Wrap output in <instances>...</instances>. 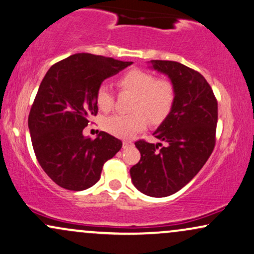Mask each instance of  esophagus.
<instances>
[{"instance_id":"obj_1","label":"esophagus","mask_w":254,"mask_h":254,"mask_svg":"<svg viewBox=\"0 0 254 254\" xmlns=\"http://www.w3.org/2000/svg\"><path fill=\"white\" fill-rule=\"evenodd\" d=\"M133 142L132 141H124V144H122V147L124 148H128L129 146H132Z\"/></svg>"}]
</instances>
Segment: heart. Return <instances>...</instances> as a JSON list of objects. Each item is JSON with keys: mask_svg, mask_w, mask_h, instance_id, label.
<instances>
[{"mask_svg": "<svg viewBox=\"0 0 254 254\" xmlns=\"http://www.w3.org/2000/svg\"><path fill=\"white\" fill-rule=\"evenodd\" d=\"M121 90L134 95L130 114H116L106 118L102 127L118 138H132L145 129L148 120L157 125L165 120L172 112L176 101V89L171 80L157 78L156 74L141 68H132L118 80ZM97 107L109 112L114 107V96L107 85H101L95 95Z\"/></svg>", "mask_w": 254, "mask_h": 254, "instance_id": "1", "label": "heart"}]
</instances>
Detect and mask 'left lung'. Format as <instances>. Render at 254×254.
I'll return each mask as SVG.
<instances>
[{"label": "left lung", "mask_w": 254, "mask_h": 254, "mask_svg": "<svg viewBox=\"0 0 254 254\" xmlns=\"http://www.w3.org/2000/svg\"><path fill=\"white\" fill-rule=\"evenodd\" d=\"M168 74L176 89L172 112L153 133L165 142H135L138 164L129 170L134 187L152 197L177 192L198 174L215 147L217 101L209 83L197 71L172 61H152Z\"/></svg>", "instance_id": "obj_1"}]
</instances>
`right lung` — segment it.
Returning <instances> with one entry per match:
<instances>
[{
  "mask_svg": "<svg viewBox=\"0 0 254 254\" xmlns=\"http://www.w3.org/2000/svg\"><path fill=\"white\" fill-rule=\"evenodd\" d=\"M133 64L76 53L50 67L28 116L33 150L46 175L64 189L80 191L96 184L104 163L122 142L106 132L86 138L83 129L97 114L95 100L102 82Z\"/></svg>",
  "mask_w": 254,
  "mask_h": 254,
  "instance_id": "add662e5",
  "label": "right lung"
}]
</instances>
